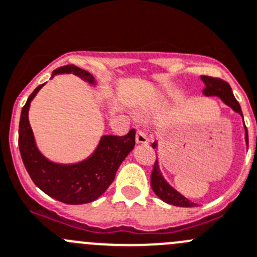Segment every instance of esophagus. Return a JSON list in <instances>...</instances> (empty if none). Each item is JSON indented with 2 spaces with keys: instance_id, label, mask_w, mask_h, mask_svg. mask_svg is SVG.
I'll return each instance as SVG.
<instances>
[{
  "instance_id": "34e87169",
  "label": "esophagus",
  "mask_w": 257,
  "mask_h": 257,
  "mask_svg": "<svg viewBox=\"0 0 257 257\" xmlns=\"http://www.w3.org/2000/svg\"><path fill=\"white\" fill-rule=\"evenodd\" d=\"M136 143L138 144H148L149 143V138L144 131L139 130L136 133Z\"/></svg>"
}]
</instances>
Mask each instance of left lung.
<instances>
[{"instance_id":"obj_1","label":"left lung","mask_w":257,"mask_h":257,"mask_svg":"<svg viewBox=\"0 0 257 257\" xmlns=\"http://www.w3.org/2000/svg\"><path fill=\"white\" fill-rule=\"evenodd\" d=\"M200 79L203 80L204 85H206V88L203 89V94H206V96L208 97H212V96L218 97V98H221L227 106L231 107L234 112H237V113H240L241 116H242V111H241L240 103H238L237 99L234 98L228 83L219 79V78L208 77V75H202ZM245 140H246V145L248 146V135H247V128H246V126H245ZM151 146H153V149L158 148L156 141ZM151 188H153L154 193H155L161 200L167 202L168 204H172V206H177V207L195 206V203L190 202L188 198H185L184 195H182L179 192H177L172 185L168 184L167 180L164 179V177L161 175L160 169H159L158 160H156L155 164H154L153 173H151Z\"/></svg>"}]
</instances>
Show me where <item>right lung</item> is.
<instances>
[{"instance_id":"right-lung-1","label":"right lung","mask_w":257,"mask_h":257,"mask_svg":"<svg viewBox=\"0 0 257 257\" xmlns=\"http://www.w3.org/2000/svg\"><path fill=\"white\" fill-rule=\"evenodd\" d=\"M63 73H72L89 84H96L93 75L73 64L55 69L53 77ZM44 84L30 94L21 111L19 148L23 163L36 187L45 194L67 204L90 203L106 192L122 161L135 146V128L124 136H102L96 151L80 163L70 165L53 163L36 148L29 122L30 103Z\"/></svg>"}]
</instances>
